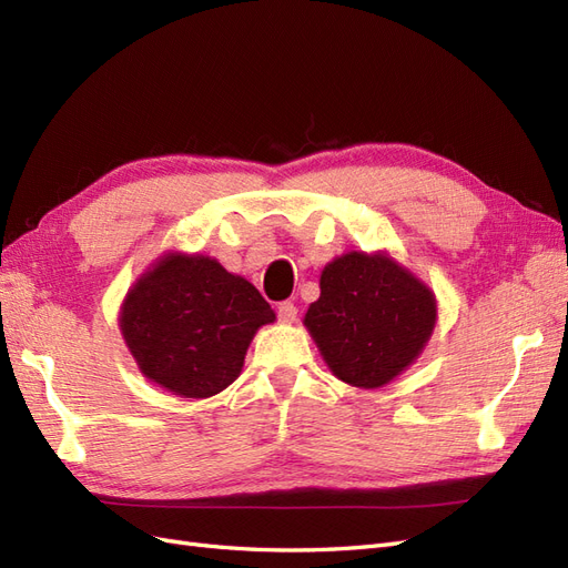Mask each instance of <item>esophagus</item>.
I'll return each instance as SVG.
<instances>
[{"label": "esophagus", "mask_w": 568, "mask_h": 568, "mask_svg": "<svg viewBox=\"0 0 568 568\" xmlns=\"http://www.w3.org/2000/svg\"><path fill=\"white\" fill-rule=\"evenodd\" d=\"M277 315H280V322H284V324H291V322H296V317H298V307L291 303V301H284V303H280V307H277Z\"/></svg>", "instance_id": "obj_1"}]
</instances>
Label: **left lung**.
<instances>
[{"label":"left lung","mask_w":568,"mask_h":568,"mask_svg":"<svg viewBox=\"0 0 568 568\" xmlns=\"http://www.w3.org/2000/svg\"><path fill=\"white\" fill-rule=\"evenodd\" d=\"M438 320L436 294L386 251L326 263L305 329L336 379L382 388L422 355Z\"/></svg>","instance_id":"obj_1"}]
</instances>
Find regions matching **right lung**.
Here are the masks:
<instances>
[{
	"mask_svg": "<svg viewBox=\"0 0 568 568\" xmlns=\"http://www.w3.org/2000/svg\"><path fill=\"white\" fill-rule=\"evenodd\" d=\"M274 320L261 291L215 257L168 251L128 288L118 326L149 382L201 400L242 374L255 332Z\"/></svg>",
	"mask_w": 568,
	"mask_h": 568,
	"instance_id": "1",
	"label": "right lung"
}]
</instances>
